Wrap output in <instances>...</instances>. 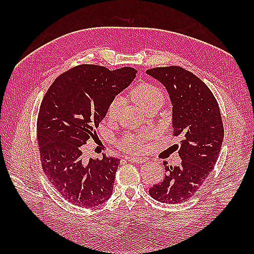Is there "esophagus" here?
Returning <instances> with one entry per match:
<instances>
[{
  "label": "esophagus",
  "instance_id": "34e87169",
  "mask_svg": "<svg viewBox=\"0 0 254 254\" xmlns=\"http://www.w3.org/2000/svg\"><path fill=\"white\" fill-rule=\"evenodd\" d=\"M127 161H131V163H135V164H141V163H145L146 159L145 158H131V157H127L126 158Z\"/></svg>",
  "mask_w": 254,
  "mask_h": 254
}]
</instances>
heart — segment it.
Listing matches in <instances>:
<instances>
[{
	"mask_svg": "<svg viewBox=\"0 0 254 254\" xmlns=\"http://www.w3.org/2000/svg\"><path fill=\"white\" fill-rule=\"evenodd\" d=\"M131 97L137 106L146 111L150 108H160L165 102V94L158 86L150 83L139 84L131 90ZM123 106V99L121 97H115L110 100L107 107V118L113 121L118 118ZM152 136L149 131H141L136 134L127 133L117 141V146L124 153L130 155H138L144 152L146 147V141Z\"/></svg>",
	"mask_w": 254,
	"mask_h": 254,
	"instance_id": "heart-1",
	"label": "heart"
}]
</instances>
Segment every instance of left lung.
<instances>
[{
	"label": "left lung",
	"mask_w": 254,
	"mask_h": 254,
	"mask_svg": "<svg viewBox=\"0 0 254 254\" xmlns=\"http://www.w3.org/2000/svg\"><path fill=\"white\" fill-rule=\"evenodd\" d=\"M146 72L168 90L174 135L182 137L181 165L166 166L164 180L148 192L158 202L182 203L202 187L217 161L224 139L219 106L207 86L185 68L171 65Z\"/></svg>",
	"instance_id": "obj_1"
}]
</instances>
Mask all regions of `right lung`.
Instances as JSON below:
<instances>
[{
	"label": "right lung",
	"instance_id": "obj_1",
	"mask_svg": "<svg viewBox=\"0 0 254 254\" xmlns=\"http://www.w3.org/2000/svg\"><path fill=\"white\" fill-rule=\"evenodd\" d=\"M133 67L107 68L80 64L55 79L37 117V142L42 170L73 205L96 207L111 196L120 159H83V145L96 135L107 107L135 77Z\"/></svg>",
	"mask_w": 254,
	"mask_h": 254
}]
</instances>
